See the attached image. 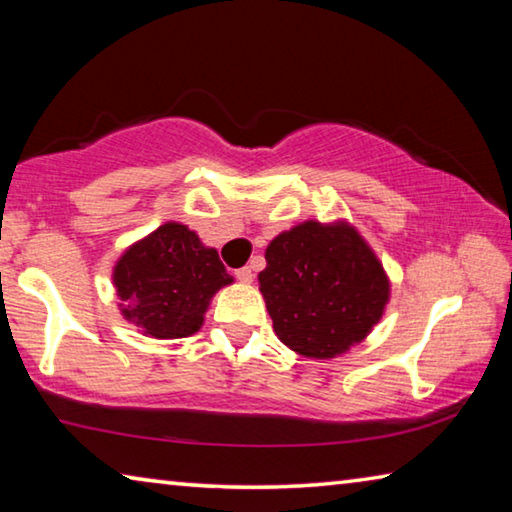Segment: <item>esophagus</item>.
I'll list each match as a JSON object with an SVG mask.
<instances>
[{
  "instance_id": "1",
  "label": "esophagus",
  "mask_w": 512,
  "mask_h": 512,
  "mask_svg": "<svg viewBox=\"0 0 512 512\" xmlns=\"http://www.w3.org/2000/svg\"><path fill=\"white\" fill-rule=\"evenodd\" d=\"M237 280L244 282V284H250V282L255 280V273L250 271L248 266H244V268H239V271H237Z\"/></svg>"
}]
</instances>
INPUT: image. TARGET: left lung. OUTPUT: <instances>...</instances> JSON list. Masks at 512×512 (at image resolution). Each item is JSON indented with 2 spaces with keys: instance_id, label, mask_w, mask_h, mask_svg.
<instances>
[{
  "instance_id": "8db88e82",
  "label": "left lung",
  "mask_w": 512,
  "mask_h": 512,
  "mask_svg": "<svg viewBox=\"0 0 512 512\" xmlns=\"http://www.w3.org/2000/svg\"><path fill=\"white\" fill-rule=\"evenodd\" d=\"M257 275L273 329L307 359H334L384 316L391 280L350 221H302L266 246Z\"/></svg>"
}]
</instances>
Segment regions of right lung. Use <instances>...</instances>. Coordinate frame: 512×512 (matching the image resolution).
I'll return each instance as SVG.
<instances>
[{"instance_id": "right-lung-1", "label": "right lung", "mask_w": 512, "mask_h": 512, "mask_svg": "<svg viewBox=\"0 0 512 512\" xmlns=\"http://www.w3.org/2000/svg\"><path fill=\"white\" fill-rule=\"evenodd\" d=\"M232 282L216 248L178 221L135 241L112 268L121 316L151 339L196 334L214 293Z\"/></svg>"}]
</instances>
